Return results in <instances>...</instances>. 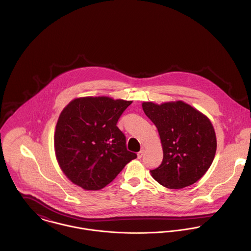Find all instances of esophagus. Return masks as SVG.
I'll return each instance as SVG.
<instances>
[{
    "mask_svg": "<svg viewBox=\"0 0 251 251\" xmlns=\"http://www.w3.org/2000/svg\"><path fill=\"white\" fill-rule=\"evenodd\" d=\"M143 154H144V150H141V151H138V152H137V157H138V158H139V159H140V158H141V157H142V156H143Z\"/></svg>",
    "mask_w": 251,
    "mask_h": 251,
    "instance_id": "esophagus-1",
    "label": "esophagus"
}]
</instances>
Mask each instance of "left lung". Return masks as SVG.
<instances>
[{
	"mask_svg": "<svg viewBox=\"0 0 251 251\" xmlns=\"http://www.w3.org/2000/svg\"><path fill=\"white\" fill-rule=\"evenodd\" d=\"M142 107L156 126L163 150L161 164L150 171L152 178L172 189L201 179L212 165L216 151L210 120L180 100L160 105L143 102Z\"/></svg>",
	"mask_w": 251,
	"mask_h": 251,
	"instance_id": "obj_1",
	"label": "left lung"
}]
</instances>
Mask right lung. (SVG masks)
I'll use <instances>...</instances> for the list:
<instances>
[{
	"label": "right lung",
	"instance_id": "right-lung-1",
	"mask_svg": "<svg viewBox=\"0 0 251 251\" xmlns=\"http://www.w3.org/2000/svg\"><path fill=\"white\" fill-rule=\"evenodd\" d=\"M132 101L87 97L62 111L54 135L58 163L73 183L86 190L106 186L137 157L126 149L117 123Z\"/></svg>",
	"mask_w": 251,
	"mask_h": 251
}]
</instances>
